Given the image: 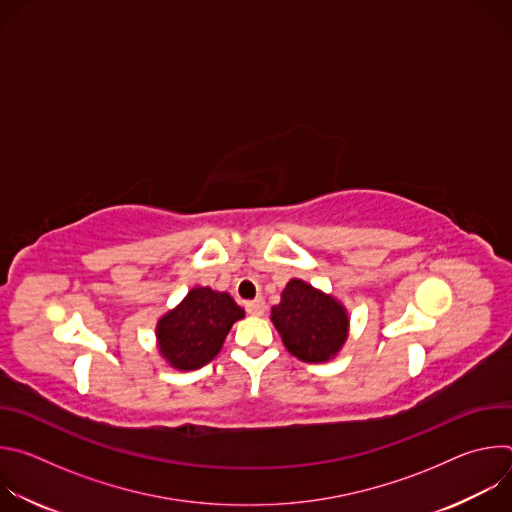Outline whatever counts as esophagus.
Wrapping results in <instances>:
<instances>
[{"label": "esophagus", "mask_w": 512, "mask_h": 512, "mask_svg": "<svg viewBox=\"0 0 512 512\" xmlns=\"http://www.w3.org/2000/svg\"><path fill=\"white\" fill-rule=\"evenodd\" d=\"M245 310H247V314H251V316H263V312H265V302H263L261 298H257V300H253V302H247V304H245Z\"/></svg>", "instance_id": "esophagus-1"}]
</instances>
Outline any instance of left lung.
<instances>
[{"label": "left lung", "instance_id": "8db88e82", "mask_svg": "<svg viewBox=\"0 0 512 512\" xmlns=\"http://www.w3.org/2000/svg\"><path fill=\"white\" fill-rule=\"evenodd\" d=\"M271 322L285 348L304 362H326L348 336L344 306L302 279H289L281 302L271 308Z\"/></svg>", "mask_w": 512, "mask_h": 512}]
</instances>
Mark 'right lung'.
Returning <instances> with one entry per match:
<instances>
[{"mask_svg":"<svg viewBox=\"0 0 512 512\" xmlns=\"http://www.w3.org/2000/svg\"><path fill=\"white\" fill-rule=\"evenodd\" d=\"M243 308L225 291L194 287L172 312L158 320L160 354L178 371L204 367L223 348V342Z\"/></svg>","mask_w":512,"mask_h":512,"instance_id":"obj_1","label":"right lung"}]
</instances>
